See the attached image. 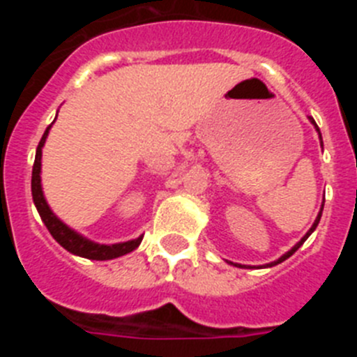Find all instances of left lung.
<instances>
[{
  "instance_id": "8db88e82",
  "label": "left lung",
  "mask_w": 357,
  "mask_h": 357,
  "mask_svg": "<svg viewBox=\"0 0 357 357\" xmlns=\"http://www.w3.org/2000/svg\"><path fill=\"white\" fill-rule=\"evenodd\" d=\"M309 121L313 123V125H314V128H317L318 135H320V144H321V148H324V143H321V134H320V128H318V127H317V123H314V119H313V118H309ZM324 202H326V200H324ZM324 202H321L320 213H318L317 220H314V223H313V225H311V229H309V230H307V232H305V234H304V238H302V239H301V241L296 243V245H293V247H291V248H289V250H288V252H286V254H282V255H280L279 259L272 261V263H268V264H263V266H264V268L275 266V264L282 263V261H286V259H288V257H291V255H293V254H295V252H296V250H298V248H301V247H302V243H304V241H305V239H307V238H309V236L313 234V230H314V229H317V227H318V222H320V218H321V211H324ZM230 264H234V266H241V268H243V264H238V263H230ZM263 266H259V268H263Z\"/></svg>"
}]
</instances>
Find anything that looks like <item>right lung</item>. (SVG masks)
Here are the masks:
<instances>
[{
    "label": "right lung",
    "mask_w": 357,
    "mask_h": 357,
    "mask_svg": "<svg viewBox=\"0 0 357 357\" xmlns=\"http://www.w3.org/2000/svg\"><path fill=\"white\" fill-rule=\"evenodd\" d=\"M56 114H59V112H56ZM52 125L44 130L43 137H40V143L36 151V162H33V169H31V197H33V204H36L37 211H39L40 220L44 222L46 229L50 230V234H52L53 238H55V241L59 243L61 247H64L66 250L71 252L73 255H78V257H85V259L109 261L134 252L135 248L139 247L141 241H143V236L130 239V241L112 243V245L91 241V239H87L85 236H82L80 232H77L75 229L66 225L61 218L53 213L52 207L48 206V202L44 198L43 182H40V168H43V162H40V160H43V146L44 143H46V137H48L50 130H52Z\"/></svg>",
    "instance_id": "1"
}]
</instances>
